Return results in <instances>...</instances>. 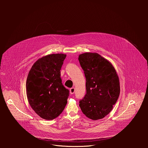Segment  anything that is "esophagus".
I'll list each match as a JSON object with an SVG mask.
<instances>
[{
  "instance_id": "1",
  "label": "esophagus",
  "mask_w": 148,
  "mask_h": 148,
  "mask_svg": "<svg viewBox=\"0 0 148 148\" xmlns=\"http://www.w3.org/2000/svg\"><path fill=\"white\" fill-rule=\"evenodd\" d=\"M70 93H71V94H73L74 93H75V88H71V89H70Z\"/></svg>"
}]
</instances>
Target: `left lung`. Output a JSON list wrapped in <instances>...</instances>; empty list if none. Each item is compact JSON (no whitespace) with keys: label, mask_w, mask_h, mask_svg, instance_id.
<instances>
[{"label":"left lung","mask_w":148,"mask_h":148,"mask_svg":"<svg viewBox=\"0 0 148 148\" xmlns=\"http://www.w3.org/2000/svg\"><path fill=\"white\" fill-rule=\"evenodd\" d=\"M78 59L86 79V94L79 101V106L89 119H101L118 100L119 77L112 64L97 53L81 54Z\"/></svg>","instance_id":"left-lung-1"}]
</instances>
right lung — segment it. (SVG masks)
<instances>
[{
    "mask_svg": "<svg viewBox=\"0 0 148 148\" xmlns=\"http://www.w3.org/2000/svg\"><path fill=\"white\" fill-rule=\"evenodd\" d=\"M66 55L51 54L38 60L31 68L26 82L29 105L40 117L53 120L63 111L69 90L64 87L60 69Z\"/></svg>",
    "mask_w": 148,
    "mask_h": 148,
    "instance_id": "obj_1",
    "label": "right lung"
}]
</instances>
